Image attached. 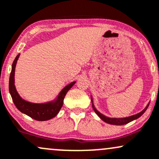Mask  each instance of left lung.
I'll list each match as a JSON object with an SVG mask.
<instances>
[{"label":"left lung","mask_w":159,"mask_h":159,"mask_svg":"<svg viewBox=\"0 0 159 159\" xmlns=\"http://www.w3.org/2000/svg\"><path fill=\"white\" fill-rule=\"evenodd\" d=\"M91 102H92V107H93V109L94 110V111L96 112V114L98 116L100 119H102V121H105L106 123L108 124H110V125H126V124L129 123V122L134 121V120L137 119V118H139L146 111V109H147L148 106L149 105V102L148 103V105L146 106V108L143 109V111H141L140 112L137 113V114L134 115V116H129V117H126V118H109V117H107L104 115H102V113H100L99 111L97 110V109L95 108L93 104V98L91 97Z\"/></svg>","instance_id":"1"}]
</instances>
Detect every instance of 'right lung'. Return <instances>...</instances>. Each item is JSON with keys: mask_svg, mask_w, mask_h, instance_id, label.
<instances>
[{"mask_svg": "<svg viewBox=\"0 0 159 159\" xmlns=\"http://www.w3.org/2000/svg\"><path fill=\"white\" fill-rule=\"evenodd\" d=\"M20 55V54H18L13 61L10 76V81H9V91H10L16 107L21 112L27 115L28 116L31 117V118L37 120V121H42L51 119V118L57 116L62 105H63V100L66 94L70 90L71 87L75 84L76 81H73L69 84L66 85L65 88L61 90L59 95L57 96V99H55L53 101L44 102V103H34V102H28L20 97V94L17 92L16 89L14 84L15 68Z\"/></svg>", "mask_w": 159, "mask_h": 159, "instance_id": "right-lung-1", "label": "right lung"}]
</instances>
